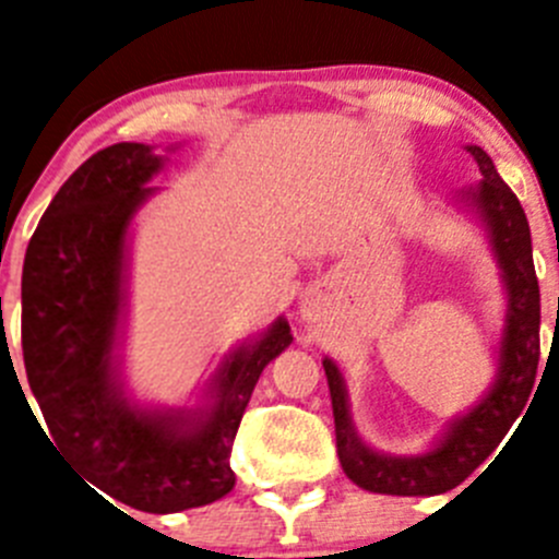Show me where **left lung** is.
I'll return each mask as SVG.
<instances>
[{
    "label": "left lung",
    "instance_id": "left-lung-1",
    "mask_svg": "<svg viewBox=\"0 0 559 559\" xmlns=\"http://www.w3.org/2000/svg\"><path fill=\"white\" fill-rule=\"evenodd\" d=\"M481 170V181L464 190V201L476 206L487 226L492 254L501 265L507 288V319H503L498 369L490 392L467 414L456 417L445 437L419 456H389L378 453L358 437L349 417L347 383L333 360L324 358L330 400L335 417V448L338 462L358 487L383 496H439L464 481L484 459L498 448L518 414L526 408L535 386L540 360V288L532 263L530 221L515 192L503 185L496 165L478 145H467Z\"/></svg>",
    "mask_w": 559,
    "mask_h": 559
}]
</instances>
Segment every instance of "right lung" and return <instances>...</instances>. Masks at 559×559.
<instances>
[{"label": "right lung", "instance_id": "right-lung-1", "mask_svg": "<svg viewBox=\"0 0 559 559\" xmlns=\"http://www.w3.org/2000/svg\"><path fill=\"white\" fill-rule=\"evenodd\" d=\"M165 162L142 142L88 156L44 212L22 271L24 369L52 445L92 487L159 515L204 507L235 487L237 426L263 369L294 341L288 322L276 319L221 364L204 408L151 412L126 397L114 355L126 237Z\"/></svg>", "mask_w": 559, "mask_h": 559}]
</instances>
